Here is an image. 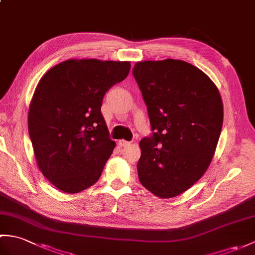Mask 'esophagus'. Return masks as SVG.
<instances>
[{
    "label": "esophagus",
    "mask_w": 255,
    "mask_h": 255,
    "mask_svg": "<svg viewBox=\"0 0 255 255\" xmlns=\"http://www.w3.org/2000/svg\"><path fill=\"white\" fill-rule=\"evenodd\" d=\"M131 142L130 141H127V140H119L118 141V144L121 145V147H126V145H128V144H130Z\"/></svg>",
    "instance_id": "esophagus-1"
}]
</instances>
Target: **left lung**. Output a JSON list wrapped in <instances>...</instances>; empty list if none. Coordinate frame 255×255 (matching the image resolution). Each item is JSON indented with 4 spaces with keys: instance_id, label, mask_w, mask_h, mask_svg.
I'll use <instances>...</instances> for the list:
<instances>
[{
    "instance_id": "1",
    "label": "left lung",
    "mask_w": 255,
    "mask_h": 255,
    "mask_svg": "<svg viewBox=\"0 0 255 255\" xmlns=\"http://www.w3.org/2000/svg\"><path fill=\"white\" fill-rule=\"evenodd\" d=\"M132 75L152 131L140 141L139 181L155 196H177L213 159L224 121L218 89L198 68L174 59L137 62Z\"/></svg>"
}]
</instances>
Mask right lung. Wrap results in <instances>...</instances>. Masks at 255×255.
Listing matches in <instances>:
<instances>
[{"label": "right lung", "mask_w": 255, "mask_h": 255, "mask_svg": "<svg viewBox=\"0 0 255 255\" xmlns=\"http://www.w3.org/2000/svg\"><path fill=\"white\" fill-rule=\"evenodd\" d=\"M129 70L128 61L68 60L38 83L28 111V132L38 167L60 191L79 193L99 181L115 147L102 102Z\"/></svg>", "instance_id": "1"}]
</instances>
